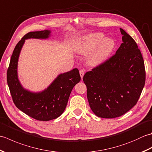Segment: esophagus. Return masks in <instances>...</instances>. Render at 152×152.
<instances>
[{
    "label": "esophagus",
    "instance_id": "34e87169",
    "mask_svg": "<svg viewBox=\"0 0 152 152\" xmlns=\"http://www.w3.org/2000/svg\"><path fill=\"white\" fill-rule=\"evenodd\" d=\"M84 74H85V71L83 70H80V76H81V78L82 79L83 76H84Z\"/></svg>",
    "mask_w": 152,
    "mask_h": 152
}]
</instances>
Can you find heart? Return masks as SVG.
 Returning a JSON list of instances; mask_svg holds the SVG:
<instances>
[{
  "label": "heart",
  "mask_w": 152,
  "mask_h": 152,
  "mask_svg": "<svg viewBox=\"0 0 152 152\" xmlns=\"http://www.w3.org/2000/svg\"><path fill=\"white\" fill-rule=\"evenodd\" d=\"M114 42L110 38H104L100 33H93L83 37L76 47V52L88 56V63L92 66H98L108 59L114 48Z\"/></svg>",
  "instance_id": "heart-1"
}]
</instances>
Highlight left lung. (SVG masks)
I'll return each mask as SVG.
<instances>
[{
    "label": "left lung",
    "instance_id": "1",
    "mask_svg": "<svg viewBox=\"0 0 152 152\" xmlns=\"http://www.w3.org/2000/svg\"><path fill=\"white\" fill-rule=\"evenodd\" d=\"M120 32L123 43L114 56L83 78L90 108L100 118H117L130 110L145 84L140 51L129 34L121 28Z\"/></svg>",
    "mask_w": 152,
    "mask_h": 152
}]
</instances>
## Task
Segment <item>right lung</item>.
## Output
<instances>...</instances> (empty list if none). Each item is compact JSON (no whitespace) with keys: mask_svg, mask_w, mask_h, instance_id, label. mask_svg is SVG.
Returning a JSON list of instances; mask_svg holds the SVG:
<instances>
[{"mask_svg":"<svg viewBox=\"0 0 152 152\" xmlns=\"http://www.w3.org/2000/svg\"><path fill=\"white\" fill-rule=\"evenodd\" d=\"M50 30L30 32L16 45L7 71V82L15 105L21 111L39 121L56 119L65 109L70 93L81 78L78 69L59 74L42 91L34 92L24 88L18 78V67L19 55L25 40L48 39Z\"/></svg>","mask_w":152,"mask_h":152,"instance_id":"right-lung-1","label":"right lung"}]
</instances>
